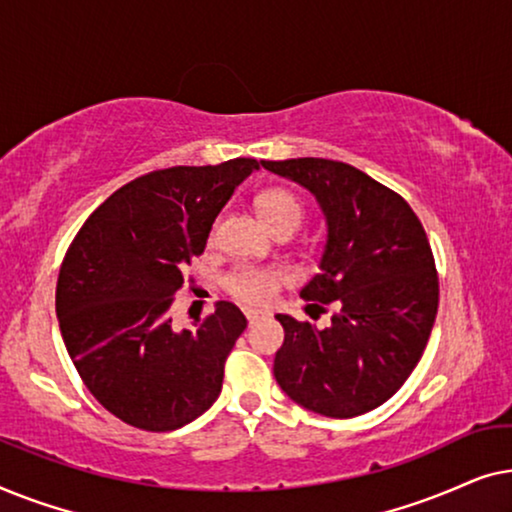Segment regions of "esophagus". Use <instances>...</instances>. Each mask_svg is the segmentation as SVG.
Listing matches in <instances>:
<instances>
[{
    "label": "esophagus",
    "mask_w": 512,
    "mask_h": 512,
    "mask_svg": "<svg viewBox=\"0 0 512 512\" xmlns=\"http://www.w3.org/2000/svg\"><path fill=\"white\" fill-rule=\"evenodd\" d=\"M244 317H247L249 324H256V321L263 317V312L261 310H251V307H247V310H244Z\"/></svg>",
    "instance_id": "esophagus-1"
}]
</instances>
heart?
Listing matches in <instances>:
<instances>
[{
	"label": "heart",
	"mask_w": 512,
	"mask_h": 512,
	"mask_svg": "<svg viewBox=\"0 0 512 512\" xmlns=\"http://www.w3.org/2000/svg\"><path fill=\"white\" fill-rule=\"evenodd\" d=\"M256 209L265 226L272 233H293L305 219V207L298 195L286 188H265L258 193ZM214 237V235H212ZM286 282V272L279 268H254V265H240L223 277V289L228 296L247 305L270 303L275 291Z\"/></svg>",
	"instance_id": "b5f03b06"
}]
</instances>
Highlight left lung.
Here are the masks:
<instances>
[{
  "label": "left lung",
  "mask_w": 512,
  "mask_h": 512,
  "mask_svg": "<svg viewBox=\"0 0 512 512\" xmlns=\"http://www.w3.org/2000/svg\"><path fill=\"white\" fill-rule=\"evenodd\" d=\"M263 167L305 186L324 209L321 272L300 296L319 310L335 305L321 331L277 314L284 345L275 380L319 415L375 410L415 370L438 314V272L422 221L396 191L340 160H263Z\"/></svg>",
  "instance_id": "1"
}]
</instances>
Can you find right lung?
Instances as JSON below:
<instances>
[{"mask_svg": "<svg viewBox=\"0 0 512 512\" xmlns=\"http://www.w3.org/2000/svg\"><path fill=\"white\" fill-rule=\"evenodd\" d=\"M254 158L177 165L111 193L69 244L55 310L62 340L90 394L121 422L174 431L212 408L247 319L221 300L195 331L172 326L184 270Z\"/></svg>", "mask_w": 512, "mask_h": 512, "instance_id": "add662e5", "label": "right lung"}]
</instances>
